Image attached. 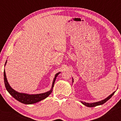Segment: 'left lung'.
<instances>
[{"label": "left lung", "mask_w": 121, "mask_h": 121, "mask_svg": "<svg viewBox=\"0 0 121 121\" xmlns=\"http://www.w3.org/2000/svg\"><path fill=\"white\" fill-rule=\"evenodd\" d=\"M115 91H114L113 92L112 94H111L108 97H107L106 99H104L102 100H101V101H98V102H94V103H86L85 102H83V101H81L82 104H83L85 106H86L88 107H96L97 106H99V105H101V104H104L105 102H106L109 99H110L112 97V96L113 95H114V94L115 93Z\"/></svg>", "instance_id": "8db88e82"}]
</instances>
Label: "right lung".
<instances>
[{
    "label": "right lung",
    "instance_id": "obj_1",
    "mask_svg": "<svg viewBox=\"0 0 121 121\" xmlns=\"http://www.w3.org/2000/svg\"><path fill=\"white\" fill-rule=\"evenodd\" d=\"M7 61H6V63H5L4 66L6 65ZM61 72H59L58 73H56L55 75V78H54L53 82H52L51 89L49 91L44 92V93H42V94L30 95V94H25V93H21V92H17V91H15L13 89H12L11 87V86H10L8 82L7 79L6 78V72H5V70H4V82L5 87H6L7 91H8L9 93L11 95V96L17 100V101H19V102H21V103L26 104H35L36 103V102L41 101V100L45 99V98H46L48 97L49 96V95L52 92L54 84H55L56 77H57V76Z\"/></svg>",
    "mask_w": 121,
    "mask_h": 121
}]
</instances>
